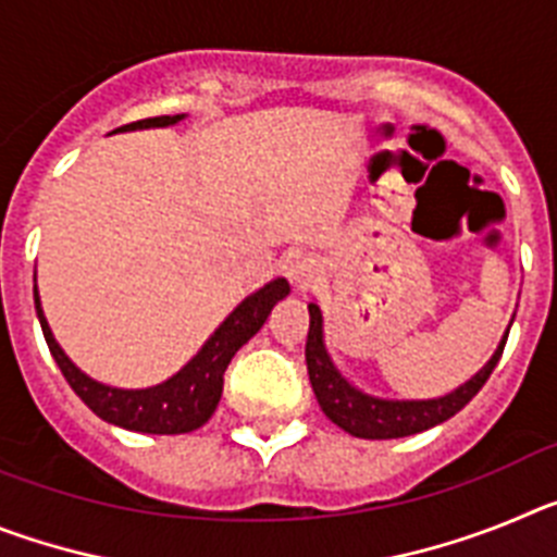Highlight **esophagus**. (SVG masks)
I'll return each mask as SVG.
<instances>
[{
	"mask_svg": "<svg viewBox=\"0 0 557 557\" xmlns=\"http://www.w3.org/2000/svg\"><path fill=\"white\" fill-rule=\"evenodd\" d=\"M284 275L295 289H309L321 275V264L309 253H289L287 262H284Z\"/></svg>",
	"mask_w": 557,
	"mask_h": 557,
	"instance_id": "34e87169",
	"label": "esophagus"
}]
</instances>
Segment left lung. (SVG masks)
<instances>
[{
  "label": "left lung",
  "instance_id": "1",
  "mask_svg": "<svg viewBox=\"0 0 557 557\" xmlns=\"http://www.w3.org/2000/svg\"><path fill=\"white\" fill-rule=\"evenodd\" d=\"M516 318V314H513ZM513 323V321H510ZM510 326L502 334L499 346L491 354V359L469 382H462L446 396L437 398H382L373 393L359 391L354 382H348L346 373L339 371L326 346V321L318 304H309V337H307V368L309 382H312L314 398L332 424L346 430L354 437L366 441H391V437H407L416 432L432 430V426L449 421L455 412L469 405L480 393V387L488 382L499 362L505 343H508Z\"/></svg>",
  "mask_w": 557,
  "mask_h": 557
}]
</instances>
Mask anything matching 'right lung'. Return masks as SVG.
I'll use <instances>...</instances> for the list:
<instances>
[{"label":"right lung","instance_id":"right-lung-1","mask_svg":"<svg viewBox=\"0 0 557 557\" xmlns=\"http://www.w3.org/2000/svg\"><path fill=\"white\" fill-rule=\"evenodd\" d=\"M184 120L186 113L152 116V120L116 127L111 133L172 127ZM33 295H36V314L49 351L55 357L58 368H61L69 385H72V391L86 401L88 410L100 416L102 421H108V424L122 426V430L147 432V435H181V432L198 430V426H203L214 416L220 396H223V373L228 368L231 357L264 326L270 309L282 298H287L289 284L287 278H273V282H268L256 293H250L248 298L236 304L234 312H228V318L211 332V337L200 346V351L178 373H172L170 379H164L159 385L136 387V391L133 387H111L83 373L66 357V351H63L52 329H49L47 314L41 309V298H38V287H33Z\"/></svg>","mask_w":557,"mask_h":557}]
</instances>
